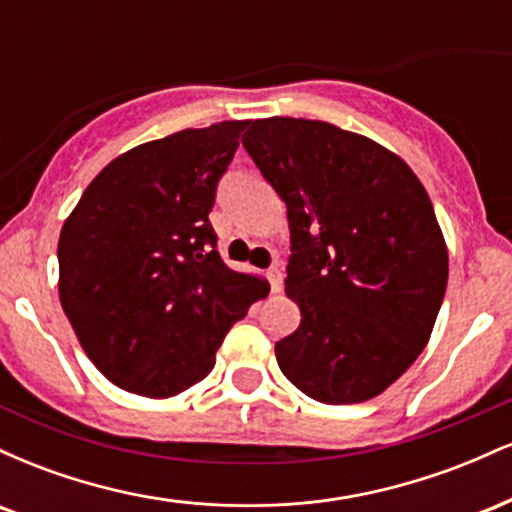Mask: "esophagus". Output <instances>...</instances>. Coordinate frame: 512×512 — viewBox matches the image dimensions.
Wrapping results in <instances>:
<instances>
[{
	"mask_svg": "<svg viewBox=\"0 0 512 512\" xmlns=\"http://www.w3.org/2000/svg\"><path fill=\"white\" fill-rule=\"evenodd\" d=\"M267 279H269V284H272V291L279 293V291H281V269H279V267L269 269Z\"/></svg>",
	"mask_w": 512,
	"mask_h": 512,
	"instance_id": "obj_1",
	"label": "esophagus"
}]
</instances>
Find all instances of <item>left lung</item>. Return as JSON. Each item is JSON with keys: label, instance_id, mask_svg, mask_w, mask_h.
Instances as JSON below:
<instances>
[{"label": "left lung", "instance_id": "8db88e82", "mask_svg": "<svg viewBox=\"0 0 512 512\" xmlns=\"http://www.w3.org/2000/svg\"><path fill=\"white\" fill-rule=\"evenodd\" d=\"M243 146L289 216L301 325L274 346L281 373L325 404L378 397L424 351L448 286L428 192L397 154L330 122L255 120Z\"/></svg>", "mask_w": 512, "mask_h": 512}]
</instances>
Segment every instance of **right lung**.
Segmentation results:
<instances>
[{"label": "right lung", "instance_id": "right-lung-1", "mask_svg": "<svg viewBox=\"0 0 512 512\" xmlns=\"http://www.w3.org/2000/svg\"><path fill=\"white\" fill-rule=\"evenodd\" d=\"M248 122L231 120L129 149L64 221L60 303L110 383L180 395L211 373L226 332L269 293L226 267L209 223L216 185Z\"/></svg>", "mask_w": 512, "mask_h": 512}]
</instances>
